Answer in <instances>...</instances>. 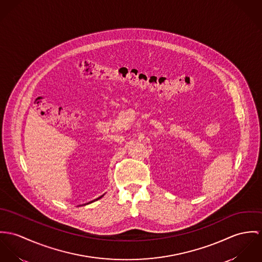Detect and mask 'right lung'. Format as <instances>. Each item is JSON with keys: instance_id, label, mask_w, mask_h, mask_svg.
Here are the masks:
<instances>
[{"instance_id": "add662e5", "label": "right lung", "mask_w": 262, "mask_h": 262, "mask_svg": "<svg viewBox=\"0 0 262 262\" xmlns=\"http://www.w3.org/2000/svg\"><path fill=\"white\" fill-rule=\"evenodd\" d=\"M102 197H103V195H102V196H100V197H98V198H97V199H95V200H93V201H90V202H89V203L84 204V205H88V204L92 203V202H94V201H97V200H98V199H100V198H102Z\"/></svg>"}]
</instances>
